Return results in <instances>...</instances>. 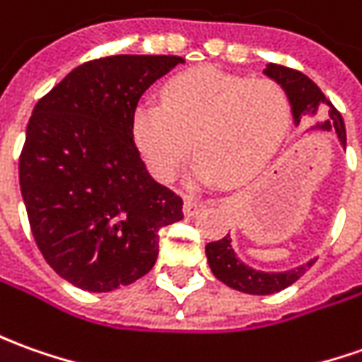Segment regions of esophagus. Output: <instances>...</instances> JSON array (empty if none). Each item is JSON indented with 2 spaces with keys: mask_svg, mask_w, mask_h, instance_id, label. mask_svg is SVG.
<instances>
[{
  "mask_svg": "<svg viewBox=\"0 0 362 362\" xmlns=\"http://www.w3.org/2000/svg\"><path fill=\"white\" fill-rule=\"evenodd\" d=\"M206 206H208V204L204 200H198V198H192V196H186V198H184V214H186L188 218H194V216H198L200 212H204Z\"/></svg>",
  "mask_w": 362,
  "mask_h": 362,
  "instance_id": "obj_1",
  "label": "esophagus"
}]
</instances>
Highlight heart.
Wrapping results in <instances>:
<instances>
[{
    "label": "heart",
    "mask_w": 362,
    "mask_h": 362,
    "mask_svg": "<svg viewBox=\"0 0 362 362\" xmlns=\"http://www.w3.org/2000/svg\"><path fill=\"white\" fill-rule=\"evenodd\" d=\"M289 119L291 103L279 83L202 67L170 78L162 107L140 103L132 136L160 182L176 178L192 146L198 180L242 182L272 158Z\"/></svg>",
    "instance_id": "1"
}]
</instances>
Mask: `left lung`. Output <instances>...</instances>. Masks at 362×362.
<instances>
[{"mask_svg": "<svg viewBox=\"0 0 362 362\" xmlns=\"http://www.w3.org/2000/svg\"><path fill=\"white\" fill-rule=\"evenodd\" d=\"M267 77L277 81L281 87L285 88L289 103H291V110H293L295 124H299V120L305 115H321L327 117L323 124H317L319 129L335 130L339 142L346 146V132L345 122L341 112L333 107V103L323 95V90L317 87L311 78L303 75L301 71L284 67V65H274L269 63L267 69L264 71ZM206 255H208V264L212 274L232 289L243 291V293L252 295H269L277 293L285 287L295 284L301 275L315 264V259L307 262L297 269H289L284 274H265V272H255L252 267L242 264L232 250V238L230 233L218 240V242H210L206 245Z\"/></svg>", "mask_w": 362, "mask_h": 362, "instance_id": "1", "label": "left lung"}]
</instances>
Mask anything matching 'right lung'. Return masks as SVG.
I'll use <instances>...</instances> for the list:
<instances>
[{"label": "right lung", "instance_id": "obj_1", "mask_svg": "<svg viewBox=\"0 0 362 362\" xmlns=\"http://www.w3.org/2000/svg\"><path fill=\"white\" fill-rule=\"evenodd\" d=\"M184 59L112 55L73 69L27 122L19 186L31 233L63 279L93 293L134 284L182 198L150 176L132 136L146 88Z\"/></svg>", "mask_w": 362, "mask_h": 362}]
</instances>
